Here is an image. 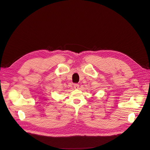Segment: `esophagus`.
<instances>
[{"instance_id":"1","label":"esophagus","mask_w":150,"mask_h":150,"mask_svg":"<svg viewBox=\"0 0 150 150\" xmlns=\"http://www.w3.org/2000/svg\"><path fill=\"white\" fill-rule=\"evenodd\" d=\"M79 84H78V83H75V84L74 85V87L75 89H78V88H79Z\"/></svg>"}]
</instances>
